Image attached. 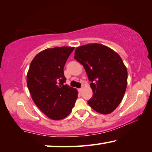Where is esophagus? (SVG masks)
<instances>
[{
	"instance_id": "1",
	"label": "esophagus",
	"mask_w": 152,
	"mask_h": 152,
	"mask_svg": "<svg viewBox=\"0 0 152 152\" xmlns=\"http://www.w3.org/2000/svg\"><path fill=\"white\" fill-rule=\"evenodd\" d=\"M82 90H83V87H82L81 88H79V89H78V91H79V92H82Z\"/></svg>"
}]
</instances>
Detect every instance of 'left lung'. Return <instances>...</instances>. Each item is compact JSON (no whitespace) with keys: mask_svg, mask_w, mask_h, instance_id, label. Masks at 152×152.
<instances>
[{"mask_svg":"<svg viewBox=\"0 0 152 152\" xmlns=\"http://www.w3.org/2000/svg\"><path fill=\"white\" fill-rule=\"evenodd\" d=\"M74 59L85 69L93 95L88 101L101 114L112 113L121 102L127 88V70L121 58L107 46L91 43L76 48Z\"/></svg>","mask_w":152,"mask_h":152,"instance_id":"left-lung-1","label":"left lung"}]
</instances>
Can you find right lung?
Returning <instances> with one entry per match:
<instances>
[{
  "label": "right lung",
  "mask_w": 152,
  "mask_h": 152,
  "mask_svg": "<svg viewBox=\"0 0 152 152\" xmlns=\"http://www.w3.org/2000/svg\"><path fill=\"white\" fill-rule=\"evenodd\" d=\"M74 48H48L35 56L27 75L33 101L42 112L53 120L66 117L78 98L76 88L64 84V67Z\"/></svg>",
  "instance_id": "right-lung-1"
}]
</instances>
